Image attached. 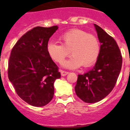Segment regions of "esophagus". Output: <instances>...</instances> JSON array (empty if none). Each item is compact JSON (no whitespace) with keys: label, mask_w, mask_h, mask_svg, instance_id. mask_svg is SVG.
Returning a JSON list of instances; mask_svg holds the SVG:
<instances>
[{"label":"esophagus","mask_w":130,"mask_h":130,"mask_svg":"<svg viewBox=\"0 0 130 130\" xmlns=\"http://www.w3.org/2000/svg\"><path fill=\"white\" fill-rule=\"evenodd\" d=\"M60 73H61L62 76H66L67 74H68L69 72H66V71L60 70Z\"/></svg>","instance_id":"34e87169"}]
</instances>
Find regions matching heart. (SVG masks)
I'll return each instance as SVG.
<instances>
[{"mask_svg": "<svg viewBox=\"0 0 130 130\" xmlns=\"http://www.w3.org/2000/svg\"><path fill=\"white\" fill-rule=\"evenodd\" d=\"M61 44L50 42L47 51L50 58L62 64L71 53L70 59L64 63L68 68H77L83 65L89 68L96 62L100 53L99 40L96 36L79 28H73L63 33L59 37Z\"/></svg>", "mask_w": 130, "mask_h": 130, "instance_id": "1", "label": "heart"}]
</instances>
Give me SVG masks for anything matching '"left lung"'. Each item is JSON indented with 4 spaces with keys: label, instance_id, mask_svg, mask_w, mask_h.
I'll list each match as a JSON object with an SVG mask.
<instances>
[{
    "label": "left lung",
    "instance_id": "1",
    "mask_svg": "<svg viewBox=\"0 0 130 130\" xmlns=\"http://www.w3.org/2000/svg\"><path fill=\"white\" fill-rule=\"evenodd\" d=\"M100 45V53L91 70L78 75L75 87L77 96L86 103H96L112 90L119 77L122 57L114 38L94 24Z\"/></svg>",
    "mask_w": 130,
    "mask_h": 130
}]
</instances>
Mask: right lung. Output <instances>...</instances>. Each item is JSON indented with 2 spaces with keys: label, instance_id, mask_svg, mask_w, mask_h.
I'll list each match as a JSON object with an SVG mask.
<instances>
[{
  "label": "right lung",
  "instance_id": "1",
  "mask_svg": "<svg viewBox=\"0 0 130 130\" xmlns=\"http://www.w3.org/2000/svg\"><path fill=\"white\" fill-rule=\"evenodd\" d=\"M36 26L22 36L11 49L8 74L18 96L27 104L42 107L54 96V82L60 78L58 68L47 51L48 42L58 29Z\"/></svg>",
  "mask_w": 130,
  "mask_h": 130
}]
</instances>
